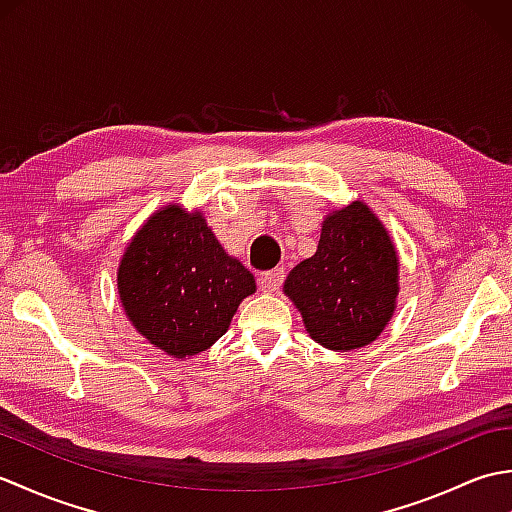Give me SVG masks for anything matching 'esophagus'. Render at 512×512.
I'll use <instances>...</instances> for the list:
<instances>
[{
  "label": "esophagus",
  "instance_id": "1",
  "mask_svg": "<svg viewBox=\"0 0 512 512\" xmlns=\"http://www.w3.org/2000/svg\"><path fill=\"white\" fill-rule=\"evenodd\" d=\"M284 268H273L268 270V273H264L262 277H259V288H262L264 292H277L279 286L284 284Z\"/></svg>",
  "mask_w": 512,
  "mask_h": 512
}]
</instances>
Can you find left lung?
I'll list each match as a JSON object with an SVG mask.
<instances>
[{
	"label": "left lung",
	"mask_w": 512,
	"mask_h": 512,
	"mask_svg": "<svg viewBox=\"0 0 512 512\" xmlns=\"http://www.w3.org/2000/svg\"><path fill=\"white\" fill-rule=\"evenodd\" d=\"M286 295L308 334L330 350H356L383 332L398 295V259L383 224L363 202L325 217L319 248L292 268Z\"/></svg>",
	"instance_id": "1"
}]
</instances>
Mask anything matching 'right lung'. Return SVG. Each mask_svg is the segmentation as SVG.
<instances>
[{
	"mask_svg": "<svg viewBox=\"0 0 512 512\" xmlns=\"http://www.w3.org/2000/svg\"><path fill=\"white\" fill-rule=\"evenodd\" d=\"M255 279L228 257L200 213L176 204L156 213L127 246L118 295L134 328L158 350L204 352L231 325Z\"/></svg>",
	"mask_w": 512,
	"mask_h": 512,
	"instance_id": "obj_1",
	"label": "right lung"
}]
</instances>
